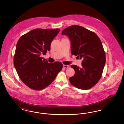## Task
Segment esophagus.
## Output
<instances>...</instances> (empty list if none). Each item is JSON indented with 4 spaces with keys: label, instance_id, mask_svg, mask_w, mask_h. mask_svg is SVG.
Segmentation results:
<instances>
[{
    "label": "esophagus",
    "instance_id": "esophagus-1",
    "mask_svg": "<svg viewBox=\"0 0 124 124\" xmlns=\"http://www.w3.org/2000/svg\"><path fill=\"white\" fill-rule=\"evenodd\" d=\"M69 67V65H63V67H64V68H65V69L68 68Z\"/></svg>",
    "mask_w": 124,
    "mask_h": 124
}]
</instances>
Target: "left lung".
Here are the masks:
<instances>
[{"mask_svg":"<svg viewBox=\"0 0 124 124\" xmlns=\"http://www.w3.org/2000/svg\"><path fill=\"white\" fill-rule=\"evenodd\" d=\"M71 43V54L82 59V67L71 65L75 71L70 77L71 84L78 88L87 90L99 82L106 63V55L100 39L97 34L82 26L73 25L63 30Z\"/></svg>","mask_w":124,"mask_h":124,"instance_id":"obj_1","label":"left lung"}]
</instances>
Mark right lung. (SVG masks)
I'll return each instance as SVG.
<instances>
[{
    "instance_id": "1",
    "label": "right lung",
    "mask_w": 124,
    "mask_h": 124,
    "mask_svg": "<svg viewBox=\"0 0 124 124\" xmlns=\"http://www.w3.org/2000/svg\"><path fill=\"white\" fill-rule=\"evenodd\" d=\"M59 29L38 28L18 39L14 56V65L22 81L31 89L41 90L53 82L61 71L60 62L49 63L40 57L50 51L51 44Z\"/></svg>"
}]
</instances>
